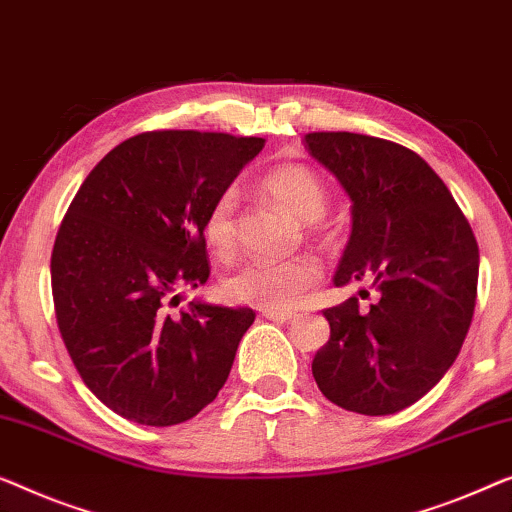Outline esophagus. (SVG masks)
Wrapping results in <instances>:
<instances>
[{"instance_id":"1","label":"esophagus","mask_w":512,"mask_h":512,"mask_svg":"<svg viewBox=\"0 0 512 512\" xmlns=\"http://www.w3.org/2000/svg\"><path fill=\"white\" fill-rule=\"evenodd\" d=\"M263 316L270 318V321H279V323H291V321H295V318H298L295 311H274V309L263 311Z\"/></svg>"}]
</instances>
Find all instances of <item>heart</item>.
<instances>
[{
    "instance_id": "heart-1",
    "label": "heart",
    "mask_w": 512,
    "mask_h": 512,
    "mask_svg": "<svg viewBox=\"0 0 512 512\" xmlns=\"http://www.w3.org/2000/svg\"><path fill=\"white\" fill-rule=\"evenodd\" d=\"M263 189L300 221H316L328 210V189L314 170L286 164L263 177ZM203 238L214 254L228 258L235 251V191L224 189L210 203L203 219ZM323 279L316 258L288 261H249L228 274L224 291L238 305L256 309H291L302 295Z\"/></svg>"
}]
</instances>
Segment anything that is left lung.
<instances>
[{
  "instance_id": "8db88e82",
  "label": "left lung",
  "mask_w": 512,
  "mask_h": 512,
  "mask_svg": "<svg viewBox=\"0 0 512 512\" xmlns=\"http://www.w3.org/2000/svg\"><path fill=\"white\" fill-rule=\"evenodd\" d=\"M353 201V231L335 286L367 281L379 300L323 309L330 339L311 362L332 404L388 416L418 402L453 365L478 293V242L425 159L392 140L348 131L302 138Z\"/></svg>"
}]
</instances>
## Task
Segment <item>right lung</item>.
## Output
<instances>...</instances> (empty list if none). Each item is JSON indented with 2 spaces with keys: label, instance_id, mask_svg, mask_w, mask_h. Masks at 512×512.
Wrapping results in <instances>:
<instances>
[{
  "label": "right lung",
  "instance_id": "add662e5",
  "mask_svg": "<svg viewBox=\"0 0 512 512\" xmlns=\"http://www.w3.org/2000/svg\"><path fill=\"white\" fill-rule=\"evenodd\" d=\"M265 140L145 131L113 147L59 226L50 274L59 332L80 379L117 416L168 427L203 411L256 314L180 305L210 277L203 219Z\"/></svg>",
  "mask_w": 512,
  "mask_h": 512
}]
</instances>
